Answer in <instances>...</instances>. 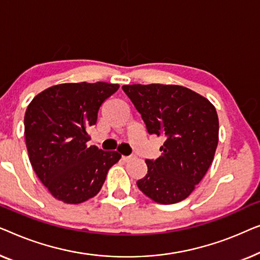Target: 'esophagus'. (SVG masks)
Listing matches in <instances>:
<instances>
[{
  "label": "esophagus",
  "instance_id": "1",
  "mask_svg": "<svg viewBox=\"0 0 260 260\" xmlns=\"http://www.w3.org/2000/svg\"><path fill=\"white\" fill-rule=\"evenodd\" d=\"M133 158H134L133 155H129V156H125V155H122V160H123V161H129V160H132Z\"/></svg>",
  "mask_w": 260,
  "mask_h": 260
}]
</instances>
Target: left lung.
Instances as JSON below:
<instances>
[{
	"mask_svg": "<svg viewBox=\"0 0 260 260\" xmlns=\"http://www.w3.org/2000/svg\"><path fill=\"white\" fill-rule=\"evenodd\" d=\"M149 134L165 139L161 155L146 160L147 174L137 181L155 203L181 202L202 181L218 146L215 107L203 95L178 85H125Z\"/></svg>",
	"mask_w": 260,
	"mask_h": 260,
	"instance_id": "obj_1",
	"label": "left lung"
}]
</instances>
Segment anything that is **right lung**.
I'll use <instances>...</instances> for the list:
<instances>
[{
	"mask_svg": "<svg viewBox=\"0 0 260 260\" xmlns=\"http://www.w3.org/2000/svg\"><path fill=\"white\" fill-rule=\"evenodd\" d=\"M119 89L107 82L61 83L32 99L24 114V138L36 175L54 198L80 204L96 196L116 151L87 146L89 127L106 99Z\"/></svg>",
	"mask_w": 260,
	"mask_h": 260,
	"instance_id": "add662e5",
	"label": "right lung"
}]
</instances>
